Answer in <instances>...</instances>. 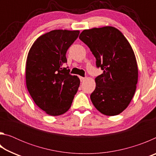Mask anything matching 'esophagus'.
I'll return each instance as SVG.
<instances>
[{
    "instance_id": "esophagus-1",
    "label": "esophagus",
    "mask_w": 156,
    "mask_h": 156,
    "mask_svg": "<svg viewBox=\"0 0 156 156\" xmlns=\"http://www.w3.org/2000/svg\"><path fill=\"white\" fill-rule=\"evenodd\" d=\"M85 79H86V78H84V77H80V81H81V82L84 81V80H85Z\"/></svg>"
}]
</instances>
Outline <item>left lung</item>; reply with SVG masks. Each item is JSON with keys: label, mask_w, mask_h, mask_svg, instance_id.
I'll use <instances>...</instances> for the list:
<instances>
[{"label": "left lung", "mask_w": 156, "mask_h": 156, "mask_svg": "<svg viewBox=\"0 0 156 156\" xmlns=\"http://www.w3.org/2000/svg\"><path fill=\"white\" fill-rule=\"evenodd\" d=\"M79 38L103 71L95 79L92 103L104 115L120 114L130 103L138 83V65L131 44L121 31L110 26L84 30Z\"/></svg>", "instance_id": "obj_1"}]
</instances>
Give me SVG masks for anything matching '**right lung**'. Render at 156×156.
Instances as JSON below:
<instances>
[{
  "label": "right lung",
  "instance_id": "obj_1",
  "mask_svg": "<svg viewBox=\"0 0 156 156\" xmlns=\"http://www.w3.org/2000/svg\"><path fill=\"white\" fill-rule=\"evenodd\" d=\"M78 30H52L36 39L26 61V84L37 106L53 116L69 109L80 86L77 76L64 67L66 53L78 37Z\"/></svg>",
  "mask_w": 156,
  "mask_h": 156
}]
</instances>
